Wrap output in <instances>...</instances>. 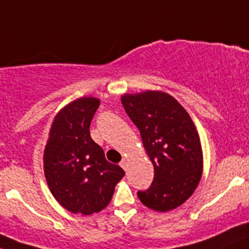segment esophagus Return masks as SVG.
Masks as SVG:
<instances>
[{
  "instance_id": "esophagus-1",
  "label": "esophagus",
  "mask_w": 249,
  "mask_h": 249,
  "mask_svg": "<svg viewBox=\"0 0 249 249\" xmlns=\"http://www.w3.org/2000/svg\"><path fill=\"white\" fill-rule=\"evenodd\" d=\"M120 166L122 167V169L124 170V171H126V170H127V166H128V162H127L126 159H122V161L120 162Z\"/></svg>"
}]
</instances>
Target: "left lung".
<instances>
[{"instance_id": "obj_1", "label": "left lung", "mask_w": 249, "mask_h": 249, "mask_svg": "<svg viewBox=\"0 0 249 249\" xmlns=\"http://www.w3.org/2000/svg\"><path fill=\"white\" fill-rule=\"evenodd\" d=\"M121 101L154 165L153 182L137 192L138 198L158 212L179 207L202 177V146L193 121L178 101L162 91L126 94Z\"/></svg>"}]
</instances>
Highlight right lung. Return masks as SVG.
<instances>
[{
    "label": "right lung",
    "mask_w": 249,
    "mask_h": 249,
    "mask_svg": "<svg viewBox=\"0 0 249 249\" xmlns=\"http://www.w3.org/2000/svg\"><path fill=\"white\" fill-rule=\"evenodd\" d=\"M100 105L80 98L63 107L52 123L44 153V170L52 196L71 213L90 215L110 203L115 186L124 176L105 159L90 137V123Z\"/></svg>",
    "instance_id": "right-lung-1"
}]
</instances>
